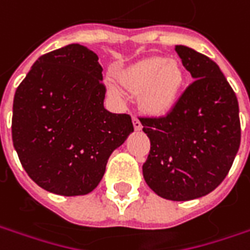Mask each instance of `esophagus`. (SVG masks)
<instances>
[{
	"label": "esophagus",
	"instance_id": "obj_1",
	"mask_svg": "<svg viewBox=\"0 0 250 250\" xmlns=\"http://www.w3.org/2000/svg\"><path fill=\"white\" fill-rule=\"evenodd\" d=\"M132 121H133V128H135V130L142 129V122L138 120V117H133V118H132Z\"/></svg>",
	"mask_w": 250,
	"mask_h": 250
}]
</instances>
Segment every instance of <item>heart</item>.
Instances as JSON below:
<instances>
[{"label":"heart","instance_id":"1","mask_svg":"<svg viewBox=\"0 0 250 250\" xmlns=\"http://www.w3.org/2000/svg\"><path fill=\"white\" fill-rule=\"evenodd\" d=\"M121 83L132 91H139L140 108L150 115H167L177 104L184 84V72L174 60L161 57L147 58L132 65L122 75ZM111 90L120 94L117 83Z\"/></svg>","mask_w":250,"mask_h":250}]
</instances>
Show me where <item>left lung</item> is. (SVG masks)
Instances as JSON below:
<instances>
[{"label":"left lung","mask_w":250,"mask_h":250,"mask_svg":"<svg viewBox=\"0 0 250 250\" xmlns=\"http://www.w3.org/2000/svg\"><path fill=\"white\" fill-rule=\"evenodd\" d=\"M193 82L166 117L140 118L150 139L143 177L159 196L187 202L213 192L227 177L241 143L239 107L213 60L177 45Z\"/></svg>","instance_id":"8db88e82"}]
</instances>
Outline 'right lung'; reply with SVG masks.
I'll return each mask as SVG.
<instances>
[{"mask_svg":"<svg viewBox=\"0 0 250 250\" xmlns=\"http://www.w3.org/2000/svg\"><path fill=\"white\" fill-rule=\"evenodd\" d=\"M97 54L69 44L42 55L14 97L12 142L27 175L48 192L87 195L111 153L133 132L128 114L104 108Z\"/></svg>","mask_w":250,"mask_h":250,"instance_id":"1","label":"right lung"}]
</instances>
